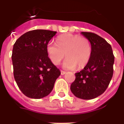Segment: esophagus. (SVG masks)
Segmentation results:
<instances>
[{"instance_id": "34e87169", "label": "esophagus", "mask_w": 124, "mask_h": 124, "mask_svg": "<svg viewBox=\"0 0 124 124\" xmlns=\"http://www.w3.org/2000/svg\"><path fill=\"white\" fill-rule=\"evenodd\" d=\"M65 73H66L65 71H63V70H61V75H64Z\"/></svg>"}]
</instances>
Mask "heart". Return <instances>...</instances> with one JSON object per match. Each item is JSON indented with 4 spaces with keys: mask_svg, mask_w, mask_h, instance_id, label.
Returning a JSON list of instances; mask_svg holds the SVG:
<instances>
[{
    "mask_svg": "<svg viewBox=\"0 0 124 124\" xmlns=\"http://www.w3.org/2000/svg\"><path fill=\"white\" fill-rule=\"evenodd\" d=\"M49 58L53 63L58 65L66 55L63 67L81 70L89 63L92 52L90 40L86 37L66 33L58 37L56 43L50 42L46 47Z\"/></svg>",
    "mask_w": 124,
    "mask_h": 124,
    "instance_id": "b5f03b06",
    "label": "heart"
}]
</instances>
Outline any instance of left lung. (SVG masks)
<instances>
[{
	"label": "left lung",
	"mask_w": 124,
	"mask_h": 124,
	"mask_svg": "<svg viewBox=\"0 0 124 124\" xmlns=\"http://www.w3.org/2000/svg\"><path fill=\"white\" fill-rule=\"evenodd\" d=\"M90 40L92 52L87 65L79 73L71 85V91L76 97L92 99L104 93L112 78L114 56L109 43L97 34L81 32Z\"/></svg>",
	"instance_id": "8db88e82"
}]
</instances>
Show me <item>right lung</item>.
Returning <instances> with one entry per match:
<instances>
[{
    "label": "right lung",
    "instance_id": "obj_1",
    "mask_svg": "<svg viewBox=\"0 0 124 124\" xmlns=\"http://www.w3.org/2000/svg\"><path fill=\"white\" fill-rule=\"evenodd\" d=\"M56 31L34 30L25 33L14 45L12 54L14 76L22 93L41 99L53 90L60 70L49 58L46 47Z\"/></svg>",
    "mask_w": 124,
    "mask_h": 124
}]
</instances>
